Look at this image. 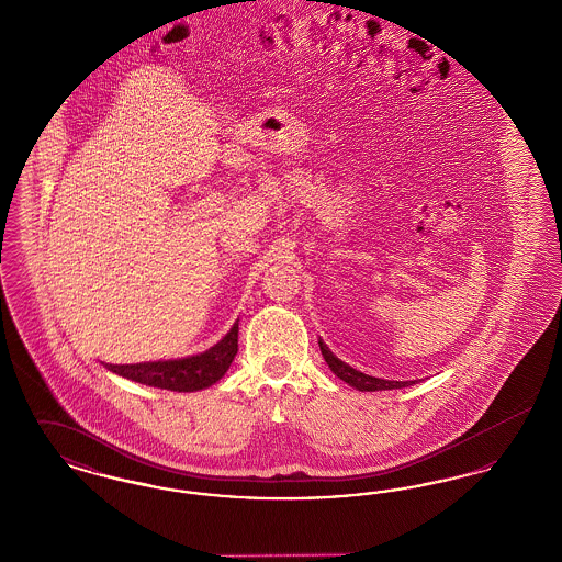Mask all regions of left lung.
Segmentation results:
<instances>
[{"mask_svg":"<svg viewBox=\"0 0 562 562\" xmlns=\"http://www.w3.org/2000/svg\"><path fill=\"white\" fill-rule=\"evenodd\" d=\"M321 351L328 364V369L337 374L339 379H344L348 385L356 387L358 392H379V390H401V387H408L415 381H390V379H379V376H371V374L360 373L356 369H351L344 360H339L330 349L326 348L322 341Z\"/></svg>","mask_w":562,"mask_h":562,"instance_id":"left-lung-1","label":"left lung"}]
</instances>
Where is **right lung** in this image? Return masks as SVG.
<instances>
[{
  "mask_svg": "<svg viewBox=\"0 0 562 562\" xmlns=\"http://www.w3.org/2000/svg\"><path fill=\"white\" fill-rule=\"evenodd\" d=\"M236 353H238V321L216 346L202 353L177 358V360H158V362L108 364V369L143 385L170 390V392H198V390L211 387L227 373Z\"/></svg>",
  "mask_w": 562,
  "mask_h": 562,
  "instance_id": "obj_1",
  "label": "right lung"
}]
</instances>
